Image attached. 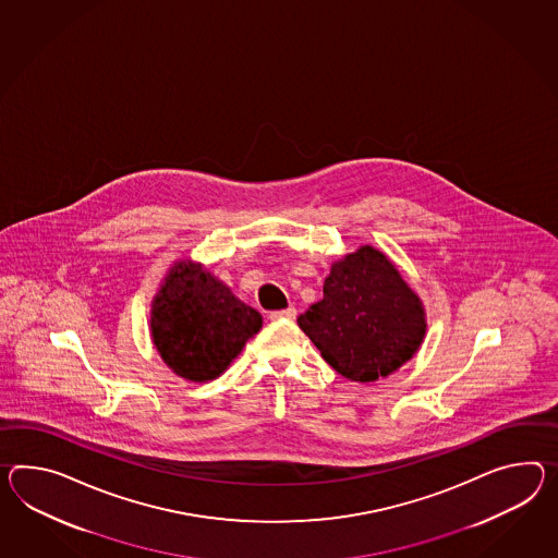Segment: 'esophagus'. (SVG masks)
Instances as JSON below:
<instances>
[{"mask_svg":"<svg viewBox=\"0 0 558 558\" xmlns=\"http://www.w3.org/2000/svg\"><path fill=\"white\" fill-rule=\"evenodd\" d=\"M270 318L272 320H294L296 318V308H286V311H276V313H270Z\"/></svg>","mask_w":558,"mask_h":558,"instance_id":"esophagus-1","label":"esophagus"}]
</instances>
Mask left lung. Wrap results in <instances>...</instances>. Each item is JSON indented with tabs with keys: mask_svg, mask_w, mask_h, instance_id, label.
Listing matches in <instances>:
<instances>
[{
	"mask_svg": "<svg viewBox=\"0 0 558 558\" xmlns=\"http://www.w3.org/2000/svg\"><path fill=\"white\" fill-rule=\"evenodd\" d=\"M323 292L299 327L342 377L373 383L420 351L427 330L422 299L373 245L332 262Z\"/></svg>",
	"mask_w": 558,
	"mask_h": 558,
	"instance_id": "left-lung-1",
	"label": "left lung"
}]
</instances>
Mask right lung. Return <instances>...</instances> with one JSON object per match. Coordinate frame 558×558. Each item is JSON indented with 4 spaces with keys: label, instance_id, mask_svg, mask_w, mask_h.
<instances>
[{
    "label": "right lung",
    "instance_id": "right-lung-1",
    "mask_svg": "<svg viewBox=\"0 0 558 558\" xmlns=\"http://www.w3.org/2000/svg\"><path fill=\"white\" fill-rule=\"evenodd\" d=\"M150 339L165 365L193 383L218 379L262 328V314L204 264L178 259L150 302Z\"/></svg>",
    "mask_w": 558,
    "mask_h": 558
}]
</instances>
